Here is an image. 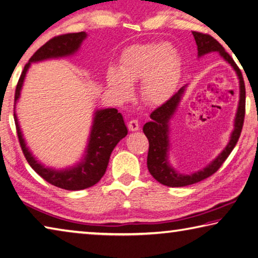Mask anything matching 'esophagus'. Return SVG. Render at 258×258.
<instances>
[{
	"label": "esophagus",
	"instance_id": "1",
	"mask_svg": "<svg viewBox=\"0 0 258 258\" xmlns=\"http://www.w3.org/2000/svg\"><path fill=\"white\" fill-rule=\"evenodd\" d=\"M139 127H140V124H139V121L138 120L133 119V120H130L129 122H128V128H129L130 131H138Z\"/></svg>",
	"mask_w": 258,
	"mask_h": 258
}]
</instances>
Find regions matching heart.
<instances>
[{"instance_id":"obj_1","label":"heart","mask_w":258,"mask_h":258,"mask_svg":"<svg viewBox=\"0 0 258 258\" xmlns=\"http://www.w3.org/2000/svg\"><path fill=\"white\" fill-rule=\"evenodd\" d=\"M179 59L168 42L130 46L121 53L118 70L110 67L105 83L116 99H127L131 85L143 81V94L152 103L166 101L176 86Z\"/></svg>"}]
</instances>
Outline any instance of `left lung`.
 <instances>
[{"mask_svg": "<svg viewBox=\"0 0 258 258\" xmlns=\"http://www.w3.org/2000/svg\"><path fill=\"white\" fill-rule=\"evenodd\" d=\"M192 33L198 46V57L205 56L209 52L217 51L235 70L238 80H239V103H238L236 112L234 130H232L230 140L226 146V148L210 164L207 165L205 168L189 175H184L175 171L168 162V152L169 147H171V145H169V121H171L173 115L176 112L179 102H181L183 98V94L185 93L187 85L182 86L171 99L167 100L164 104L158 106L156 110H154L150 113V119L152 120L146 122L143 128L144 134L149 142L147 167L149 173L153 175V177L156 181L162 183L163 185L171 187L191 185V184L200 182L202 179L215 174L220 168L223 162L228 158V156H229L232 149L235 148L238 139H239L245 118L246 91L240 70L238 69V66L230 57L229 53L225 51V48L215 38L210 35H206V33L197 31H192Z\"/></svg>", "mask_w": 258, "mask_h": 258, "instance_id": "1", "label": "left lung"}]
</instances>
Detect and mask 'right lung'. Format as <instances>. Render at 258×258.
I'll return each mask as SVG.
<instances>
[{"mask_svg":"<svg viewBox=\"0 0 258 258\" xmlns=\"http://www.w3.org/2000/svg\"><path fill=\"white\" fill-rule=\"evenodd\" d=\"M86 37L87 35L84 31L66 33V35L53 37L39 48L29 59L28 64L24 66L16 89V96H14V122H16L19 142H20L27 162L35 169L36 173L51 185L70 189V191H79V189L93 186L103 176L108 167L111 153L116 144L128 134L122 114L119 113L118 110L114 108L96 110L83 158L80 163L72 167L55 169L46 167L45 165L38 162L27 147L16 113V104L20 98L23 82L31 62L74 55L80 49L82 42Z\"/></svg>","mask_w":258,"mask_h":258,"instance_id":"1","label":"right lung"}]
</instances>
